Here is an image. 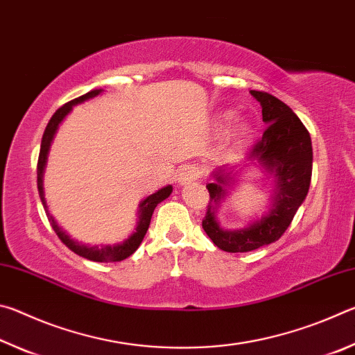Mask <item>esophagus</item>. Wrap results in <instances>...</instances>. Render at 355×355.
<instances>
[{"mask_svg":"<svg viewBox=\"0 0 355 355\" xmlns=\"http://www.w3.org/2000/svg\"><path fill=\"white\" fill-rule=\"evenodd\" d=\"M199 178V169L194 166H184L178 173V183L180 184H189L191 182Z\"/></svg>","mask_w":355,"mask_h":355,"instance_id":"esophagus-1","label":"esophagus"}]
</instances>
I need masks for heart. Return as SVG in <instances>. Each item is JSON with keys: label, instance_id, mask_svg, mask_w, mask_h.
I'll list each match as a JSON object with an SVG mask.
<instances>
[{"label": "heart", "instance_id": "1", "mask_svg": "<svg viewBox=\"0 0 355 355\" xmlns=\"http://www.w3.org/2000/svg\"><path fill=\"white\" fill-rule=\"evenodd\" d=\"M228 117H230V114H225L224 119H228ZM249 133H250V128L245 122L233 123L232 127L225 131V139H224L225 146L233 150L239 148L241 146H244L245 141H248Z\"/></svg>", "mask_w": 355, "mask_h": 355}]
</instances>
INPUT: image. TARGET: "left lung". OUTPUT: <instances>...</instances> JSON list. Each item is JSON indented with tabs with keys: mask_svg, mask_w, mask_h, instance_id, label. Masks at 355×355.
<instances>
[{
	"mask_svg": "<svg viewBox=\"0 0 355 355\" xmlns=\"http://www.w3.org/2000/svg\"><path fill=\"white\" fill-rule=\"evenodd\" d=\"M261 105L263 136L249 153V161H258L275 178L272 205L268 214L239 230H225L216 220L218 203L227 196L232 169L220 167L213 172V183L207 184L209 202L202 227L209 239L225 252H250L268 245L284 235L294 214L307 197L313 166V150L307 128L284 101L274 95L250 91Z\"/></svg>",
	"mask_w": 355,
	"mask_h": 355,
	"instance_id": "obj_1",
	"label": "left lung"
}]
</instances>
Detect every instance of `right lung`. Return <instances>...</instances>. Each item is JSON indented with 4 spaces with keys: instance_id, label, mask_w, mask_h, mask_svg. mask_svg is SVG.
Returning a JSON list of instances; mask_svg holds the SVG:
<instances>
[{
    "instance_id": "1",
    "label": "right lung",
    "mask_w": 355,
    "mask_h": 355,
    "mask_svg": "<svg viewBox=\"0 0 355 355\" xmlns=\"http://www.w3.org/2000/svg\"><path fill=\"white\" fill-rule=\"evenodd\" d=\"M101 92V89H94V91L87 92L81 95V97H78L75 100L69 101V103H65L64 106L59 107V110L53 114V117L50 119V122H48L46 128L44 131V136H42V144H40V153H39V161H37V189H39V196H40V200L44 203V208L46 211V218L50 220V224L53 227V230L56 232V235L59 236V239L67 245V248L75 252L76 255H80L83 258H87V260L91 261H98V263H114V261H122L125 258H128L131 254H135L136 249L139 248V244L142 243L144 236H146V233L148 230V225H150V219H152V214H153V209L156 208L158 203L163 202L164 199L171 196L172 192V186H164V188H161L155 192V194L148 196L147 199H144L139 203V222H137V227H136V232H133V235L128 236L125 241L119 243V244H114V245H84L78 241H73L67 233H65L61 227L58 225V222L55 220V218L48 213L46 209V202H45V197H44V169H45V164H46V155H48V150H50L51 146V141L53 137L56 135V130L59 127V123L62 122L64 117L67 116V114L71 111V107L78 103H83V101H86L89 98H94L97 97V95Z\"/></svg>"
}]
</instances>
